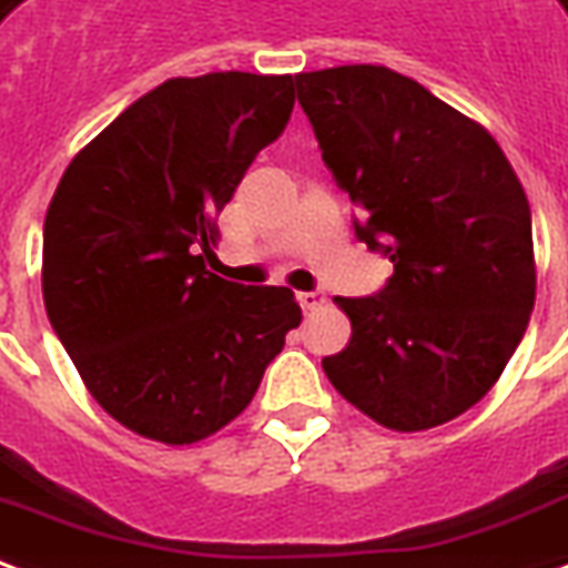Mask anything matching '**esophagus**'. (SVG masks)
I'll list each match as a JSON object with an SVG mask.
<instances>
[{
  "instance_id": "esophagus-1",
  "label": "esophagus",
  "mask_w": 568,
  "mask_h": 568,
  "mask_svg": "<svg viewBox=\"0 0 568 568\" xmlns=\"http://www.w3.org/2000/svg\"><path fill=\"white\" fill-rule=\"evenodd\" d=\"M325 301L327 297L322 295V292H301V295H297V304H301V310H304V313L322 310V306H325Z\"/></svg>"
}]
</instances>
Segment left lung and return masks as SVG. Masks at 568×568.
Instances as JSON below:
<instances>
[{
	"mask_svg": "<svg viewBox=\"0 0 568 568\" xmlns=\"http://www.w3.org/2000/svg\"><path fill=\"white\" fill-rule=\"evenodd\" d=\"M322 159L394 262L373 297H334L352 339L331 385L388 430L464 415L515 355L532 304L530 201L485 125L385 65L295 74Z\"/></svg>",
	"mask_w": 568,
	"mask_h": 568,
	"instance_id": "left-lung-1",
	"label": "left lung"
}]
</instances>
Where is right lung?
Instances as JSON below:
<instances>
[{
	"instance_id": "1",
	"label": "right lung",
	"mask_w": 568,
	"mask_h": 568,
	"mask_svg": "<svg viewBox=\"0 0 568 568\" xmlns=\"http://www.w3.org/2000/svg\"><path fill=\"white\" fill-rule=\"evenodd\" d=\"M295 108L292 74L171 78L71 159L44 216L41 292L95 403L138 436L207 439L301 325L283 285L207 271L216 216Z\"/></svg>"
}]
</instances>
